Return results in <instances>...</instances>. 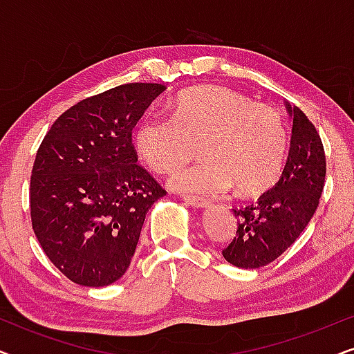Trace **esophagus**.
<instances>
[{"label": "esophagus", "instance_id": "1", "mask_svg": "<svg viewBox=\"0 0 354 354\" xmlns=\"http://www.w3.org/2000/svg\"><path fill=\"white\" fill-rule=\"evenodd\" d=\"M183 201L187 203V205H190L193 207H206L209 205V201L205 200V198L201 196H195V195H182Z\"/></svg>", "mask_w": 354, "mask_h": 354}]
</instances>
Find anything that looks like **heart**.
I'll list each match as a JSON object with an SVG mask.
<instances>
[{
	"instance_id": "obj_1",
	"label": "heart",
	"mask_w": 354,
	"mask_h": 354,
	"mask_svg": "<svg viewBox=\"0 0 354 354\" xmlns=\"http://www.w3.org/2000/svg\"><path fill=\"white\" fill-rule=\"evenodd\" d=\"M135 147L159 174L183 166L200 147L205 161L174 174L172 187L217 193L234 185L239 195L254 196L280 177L288 133L270 106L254 104L225 86H200L177 96L172 115H145L135 130Z\"/></svg>"
}]
</instances>
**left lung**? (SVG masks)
Listing matches in <instances>:
<instances>
[{
	"instance_id": "8db88e82",
	"label": "left lung",
	"mask_w": 354,
	"mask_h": 354,
	"mask_svg": "<svg viewBox=\"0 0 354 354\" xmlns=\"http://www.w3.org/2000/svg\"><path fill=\"white\" fill-rule=\"evenodd\" d=\"M292 142L279 182L258 201L234 207L236 234L222 250L230 264L256 269L272 263L295 243L319 206L326 182V153L316 127L293 106Z\"/></svg>"
}]
</instances>
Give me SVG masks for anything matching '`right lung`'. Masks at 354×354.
Returning <instances> with one entry per match:
<instances>
[{
	"label": "right lung",
	"mask_w": 354,
	"mask_h": 354,
	"mask_svg": "<svg viewBox=\"0 0 354 354\" xmlns=\"http://www.w3.org/2000/svg\"><path fill=\"white\" fill-rule=\"evenodd\" d=\"M161 84H125L79 101L48 130L32 167L30 219L48 259L72 282L104 287L133 258L145 216L166 195L137 164L132 130Z\"/></svg>",
	"instance_id": "add662e5"
}]
</instances>
